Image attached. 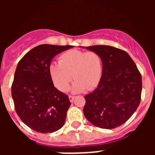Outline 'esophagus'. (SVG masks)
Masks as SVG:
<instances>
[{
  "label": "esophagus",
  "instance_id": "esophagus-1",
  "mask_svg": "<svg viewBox=\"0 0 155 155\" xmlns=\"http://www.w3.org/2000/svg\"><path fill=\"white\" fill-rule=\"evenodd\" d=\"M74 99V96H72V95H69V100H70V102H73Z\"/></svg>",
  "mask_w": 155,
  "mask_h": 155
}]
</instances>
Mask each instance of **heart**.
Instances as JSON below:
<instances>
[{"instance_id": "heart-1", "label": "heart", "mask_w": 155, "mask_h": 155, "mask_svg": "<svg viewBox=\"0 0 155 155\" xmlns=\"http://www.w3.org/2000/svg\"><path fill=\"white\" fill-rule=\"evenodd\" d=\"M49 71L53 84L61 91L69 90L72 75L75 81L73 85L74 92L84 89L91 91L101 80L102 59L94 51L70 50L60 56L58 64H50Z\"/></svg>"}]
</instances>
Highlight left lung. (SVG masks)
Wrapping results in <instances>:
<instances>
[{
  "instance_id": "left-lung-1",
  "label": "left lung",
  "mask_w": 155,
  "mask_h": 155,
  "mask_svg": "<svg viewBox=\"0 0 155 155\" xmlns=\"http://www.w3.org/2000/svg\"><path fill=\"white\" fill-rule=\"evenodd\" d=\"M102 62L98 87L86 94L84 115L95 127L113 129L130 118L140 102L142 78L137 65L124 50L110 46L86 47Z\"/></svg>"
}]
</instances>
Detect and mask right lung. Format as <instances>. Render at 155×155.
Instances as JSON below:
<instances>
[{
  "label": "right lung",
  "mask_w": 155,
  "mask_h": 155,
  "mask_svg": "<svg viewBox=\"0 0 155 155\" xmlns=\"http://www.w3.org/2000/svg\"><path fill=\"white\" fill-rule=\"evenodd\" d=\"M72 47L39 45L18 64L12 85L15 109L21 121L36 132H55L65 123L71 103L68 94L54 87L49 68L53 57Z\"/></svg>",
  "instance_id": "add662e5"
}]
</instances>
